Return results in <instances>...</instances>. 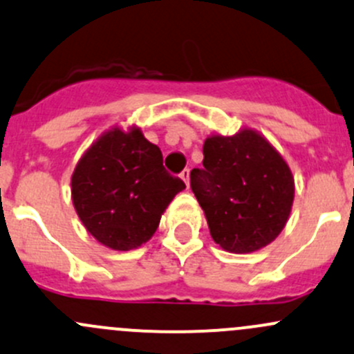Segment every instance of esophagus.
<instances>
[{
	"label": "esophagus",
	"mask_w": 354,
	"mask_h": 354,
	"mask_svg": "<svg viewBox=\"0 0 354 354\" xmlns=\"http://www.w3.org/2000/svg\"><path fill=\"white\" fill-rule=\"evenodd\" d=\"M180 178L185 181V183L189 185V169H183V171H181Z\"/></svg>",
	"instance_id": "obj_1"
}]
</instances>
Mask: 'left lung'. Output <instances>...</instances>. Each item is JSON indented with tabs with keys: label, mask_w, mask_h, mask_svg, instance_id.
<instances>
[{
	"label": "left lung",
	"mask_w": 354,
	"mask_h": 354,
	"mask_svg": "<svg viewBox=\"0 0 354 354\" xmlns=\"http://www.w3.org/2000/svg\"><path fill=\"white\" fill-rule=\"evenodd\" d=\"M189 187L205 212L212 239L236 254L258 251L277 239L293 203L292 171L280 152L254 130L212 136L203 144V167Z\"/></svg>",
	"instance_id": "left-lung-1"
}]
</instances>
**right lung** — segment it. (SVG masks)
Wrapping results in <instances>:
<instances>
[{"mask_svg":"<svg viewBox=\"0 0 354 354\" xmlns=\"http://www.w3.org/2000/svg\"><path fill=\"white\" fill-rule=\"evenodd\" d=\"M183 180L162 166L161 149L139 129L103 133L84 152L71 178L73 203L98 243L129 251L147 243Z\"/></svg>","mask_w":354,"mask_h":354,"instance_id":"add662e5","label":"right lung"}]
</instances>
